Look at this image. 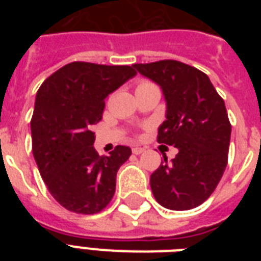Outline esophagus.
I'll return each mask as SVG.
<instances>
[{
    "label": "esophagus",
    "mask_w": 261,
    "mask_h": 261,
    "mask_svg": "<svg viewBox=\"0 0 261 261\" xmlns=\"http://www.w3.org/2000/svg\"><path fill=\"white\" fill-rule=\"evenodd\" d=\"M143 151H145L143 147H139V146L133 147V153H134V154H141V153H143Z\"/></svg>",
    "instance_id": "34e87169"
}]
</instances>
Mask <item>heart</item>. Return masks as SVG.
<instances>
[{"mask_svg": "<svg viewBox=\"0 0 261 261\" xmlns=\"http://www.w3.org/2000/svg\"><path fill=\"white\" fill-rule=\"evenodd\" d=\"M150 85H154V84H151L150 81H146V80H142V81H139L138 85H137V89H141V88L150 87Z\"/></svg>", "mask_w": 261, "mask_h": 261, "instance_id": "1", "label": "heart"}]
</instances>
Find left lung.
<instances>
[{
  "instance_id": "8db88e82",
  "label": "left lung",
  "mask_w": 261,
  "mask_h": 261,
  "mask_svg": "<svg viewBox=\"0 0 261 261\" xmlns=\"http://www.w3.org/2000/svg\"><path fill=\"white\" fill-rule=\"evenodd\" d=\"M133 66L163 89L167 120L157 141L178 150L172 161L164 154L151 173V192L165 208H195L210 198L227 165L231 124L225 101L210 79L190 65L164 59Z\"/></svg>"
}]
</instances>
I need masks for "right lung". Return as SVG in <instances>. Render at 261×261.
Returning a JSON list of instances; mask_svg holds the SVG:
<instances>
[{"instance_id":"right-lung-1","label":"right lung","mask_w":261,"mask_h":261,"mask_svg":"<svg viewBox=\"0 0 261 261\" xmlns=\"http://www.w3.org/2000/svg\"><path fill=\"white\" fill-rule=\"evenodd\" d=\"M135 74L133 66L71 62L39 88L32 151L50 194L66 210L97 214L114 198L116 173L131 149L119 145L98 155L92 128L101 120L107 96Z\"/></svg>"}]
</instances>
